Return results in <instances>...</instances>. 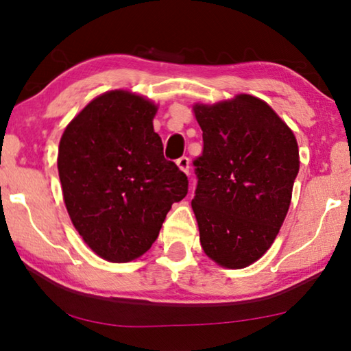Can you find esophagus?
<instances>
[{
	"label": "esophagus",
	"mask_w": 351,
	"mask_h": 351,
	"mask_svg": "<svg viewBox=\"0 0 351 351\" xmlns=\"http://www.w3.org/2000/svg\"><path fill=\"white\" fill-rule=\"evenodd\" d=\"M176 165H178V169H180L181 171H184V173L189 175V169H190V165H189V158H187V156H182V158L178 159V161H176Z\"/></svg>",
	"instance_id": "34e87169"
}]
</instances>
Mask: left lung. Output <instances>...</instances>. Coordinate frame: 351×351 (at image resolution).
Listing matches in <instances>:
<instances>
[{
	"mask_svg": "<svg viewBox=\"0 0 351 351\" xmlns=\"http://www.w3.org/2000/svg\"><path fill=\"white\" fill-rule=\"evenodd\" d=\"M192 108L204 141L192 199L201 247L223 268H246L263 257L285 221L299 145L280 116L251 94Z\"/></svg>",
	"mask_w": 351,
	"mask_h": 351,
	"instance_id": "8db88e82",
	"label": "left lung"
}]
</instances>
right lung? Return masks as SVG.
<instances>
[{
    "instance_id": "obj_1",
    "label": "right lung",
    "mask_w": 351,
    "mask_h": 351,
    "mask_svg": "<svg viewBox=\"0 0 351 351\" xmlns=\"http://www.w3.org/2000/svg\"><path fill=\"white\" fill-rule=\"evenodd\" d=\"M158 105L112 90L93 99L62 134L57 167L63 201L82 240L100 258L125 263L145 254L187 176L167 161L154 133Z\"/></svg>"
}]
</instances>
